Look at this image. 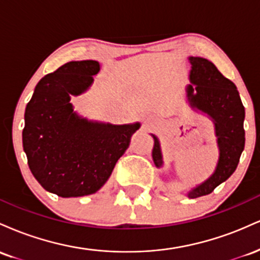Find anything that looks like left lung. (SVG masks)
<instances>
[{
    "mask_svg": "<svg viewBox=\"0 0 260 260\" xmlns=\"http://www.w3.org/2000/svg\"><path fill=\"white\" fill-rule=\"evenodd\" d=\"M192 63L187 96L190 105L208 113L215 122L220 159L209 180L188 193L190 198L210 194L215 188L235 172L244 149V107L237 88L223 77L213 62L203 57H189ZM153 160L162 165L159 140L154 136Z\"/></svg>",
    "mask_w": 260,
    "mask_h": 260,
    "instance_id": "obj_1",
    "label": "left lung"
}]
</instances>
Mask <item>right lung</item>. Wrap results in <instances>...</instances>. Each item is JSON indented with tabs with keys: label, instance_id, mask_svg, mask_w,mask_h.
Returning <instances> with one entry per match:
<instances>
[{
	"label": "right lung",
	"instance_id": "add662e5",
	"mask_svg": "<svg viewBox=\"0 0 260 260\" xmlns=\"http://www.w3.org/2000/svg\"><path fill=\"white\" fill-rule=\"evenodd\" d=\"M99 70L92 59L61 66L38 83L25 109L29 169L45 189L63 198L99 190L140 126L92 123L73 112L71 95L86 90Z\"/></svg>",
	"mask_w": 260,
	"mask_h": 260
}]
</instances>
